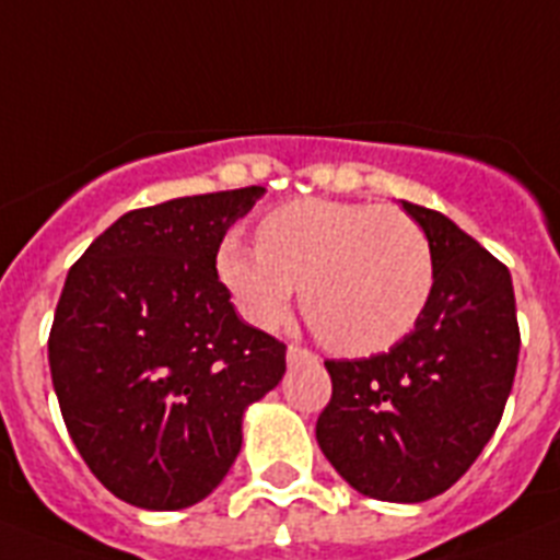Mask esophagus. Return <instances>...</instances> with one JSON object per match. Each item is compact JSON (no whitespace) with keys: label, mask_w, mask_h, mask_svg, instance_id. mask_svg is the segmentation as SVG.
<instances>
[{"label":"esophagus","mask_w":560,"mask_h":560,"mask_svg":"<svg viewBox=\"0 0 560 560\" xmlns=\"http://www.w3.org/2000/svg\"><path fill=\"white\" fill-rule=\"evenodd\" d=\"M287 363L290 366H301V363H315V354L304 347H290L287 349Z\"/></svg>","instance_id":"obj_1"}]
</instances>
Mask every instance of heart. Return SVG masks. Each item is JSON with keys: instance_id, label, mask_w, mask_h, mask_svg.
Segmentation results:
<instances>
[{"instance_id": "obj_1", "label": "heart", "mask_w": 560, "mask_h": 560, "mask_svg": "<svg viewBox=\"0 0 560 560\" xmlns=\"http://www.w3.org/2000/svg\"><path fill=\"white\" fill-rule=\"evenodd\" d=\"M217 273L250 324H284L301 290L310 327L332 352L374 354L417 327L434 290L420 222L388 206L299 199L261 220L259 245L228 233Z\"/></svg>"}]
</instances>
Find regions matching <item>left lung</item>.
<instances>
[{
	"label": "left lung",
	"mask_w": 560,
	"mask_h": 560,
	"mask_svg": "<svg viewBox=\"0 0 560 560\" xmlns=\"http://www.w3.org/2000/svg\"><path fill=\"white\" fill-rule=\"evenodd\" d=\"M434 253V290L417 327L361 361H324L332 397L315 440L358 493L425 502L482 454L518 366L510 270L440 211L402 202Z\"/></svg>",
	"instance_id": "left-lung-1"
}]
</instances>
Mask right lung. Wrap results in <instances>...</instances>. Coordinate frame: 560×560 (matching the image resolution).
<instances>
[{
	"label": "right lung",
	"instance_id": "right-lung-1",
	"mask_svg": "<svg viewBox=\"0 0 560 560\" xmlns=\"http://www.w3.org/2000/svg\"><path fill=\"white\" fill-rule=\"evenodd\" d=\"M261 186L124 213L70 267L50 374L78 454L109 493L183 510L225 479L242 417L279 386L287 347L236 315L217 247Z\"/></svg>",
	"mask_w": 560,
	"mask_h": 560
}]
</instances>
